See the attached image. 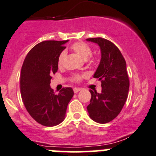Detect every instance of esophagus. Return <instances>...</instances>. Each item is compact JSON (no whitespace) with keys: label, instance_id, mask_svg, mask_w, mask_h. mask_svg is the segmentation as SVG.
Instances as JSON below:
<instances>
[{"label":"esophagus","instance_id":"esophagus-1","mask_svg":"<svg viewBox=\"0 0 156 156\" xmlns=\"http://www.w3.org/2000/svg\"><path fill=\"white\" fill-rule=\"evenodd\" d=\"M73 90H74V92H75V94H77V93H78V92H79L80 90H81V89L78 88V87H75V88H74Z\"/></svg>","mask_w":156,"mask_h":156}]
</instances>
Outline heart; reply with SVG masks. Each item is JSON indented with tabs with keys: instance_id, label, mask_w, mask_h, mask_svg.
Here are the masks:
<instances>
[{
	"instance_id": "1",
	"label": "heart",
	"mask_w": 156,
	"mask_h": 156,
	"mask_svg": "<svg viewBox=\"0 0 156 156\" xmlns=\"http://www.w3.org/2000/svg\"><path fill=\"white\" fill-rule=\"evenodd\" d=\"M72 49L75 51L78 55H79L84 59H87L90 56L92 53L91 47L87 43L84 42H77L71 46ZM66 52L65 50L62 51L60 52L59 55L58 57V66H62L64 64L65 59H66ZM85 74H73L72 76V80L75 82H79L81 81V79L85 78Z\"/></svg>"
}]
</instances>
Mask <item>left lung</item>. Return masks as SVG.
<instances>
[{
    "mask_svg": "<svg viewBox=\"0 0 156 156\" xmlns=\"http://www.w3.org/2000/svg\"><path fill=\"white\" fill-rule=\"evenodd\" d=\"M87 41L101 48V59L94 78L101 81V93L90 90V104L87 107L94 121L107 123L118 116L127 99L129 80L126 63L120 49L112 42L101 37L89 38Z\"/></svg>",
    "mask_w": 156,
    "mask_h": 156,
    "instance_id": "1",
    "label": "left lung"
}]
</instances>
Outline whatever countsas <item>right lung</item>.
<instances>
[{
	"label": "right lung",
	"instance_id": "add662e5",
	"mask_svg": "<svg viewBox=\"0 0 156 156\" xmlns=\"http://www.w3.org/2000/svg\"><path fill=\"white\" fill-rule=\"evenodd\" d=\"M68 40L38 43L27 54L20 73V94L30 116L45 126L64 120L68 104L74 95L72 87L55 94L50 87L52 75L58 71V57Z\"/></svg>",
	"mask_w": 156,
	"mask_h": 156
}]
</instances>
